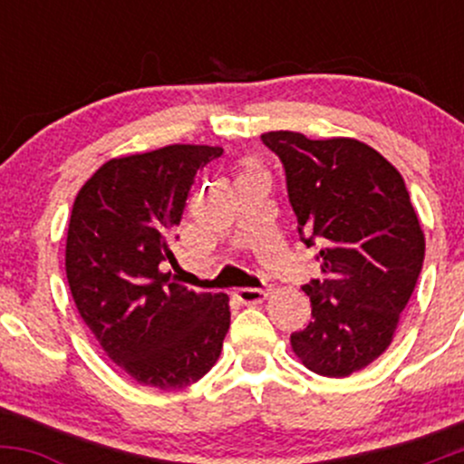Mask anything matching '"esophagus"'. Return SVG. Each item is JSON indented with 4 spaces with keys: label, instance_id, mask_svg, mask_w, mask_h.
<instances>
[{
    "label": "esophagus",
    "instance_id": "obj_1",
    "mask_svg": "<svg viewBox=\"0 0 464 464\" xmlns=\"http://www.w3.org/2000/svg\"><path fill=\"white\" fill-rule=\"evenodd\" d=\"M236 296L246 305H255V303H262L268 296V290H264V287H239V290H236Z\"/></svg>",
    "mask_w": 464,
    "mask_h": 464
}]
</instances>
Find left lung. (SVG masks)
Here are the masks:
<instances>
[{
  "mask_svg": "<svg viewBox=\"0 0 464 464\" xmlns=\"http://www.w3.org/2000/svg\"><path fill=\"white\" fill-rule=\"evenodd\" d=\"M281 159L301 242L318 246L321 279L303 285L312 321L290 335L307 369L347 377L392 343L425 257V237L401 174L349 137L264 132Z\"/></svg>",
  "mask_w": 464,
  "mask_h": 464,
  "instance_id": "1",
  "label": "left lung"
}]
</instances>
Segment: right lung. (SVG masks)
<instances>
[{
    "label": "right lung",
    "mask_w": 464,
    "mask_h": 464,
    "mask_svg": "<svg viewBox=\"0 0 464 464\" xmlns=\"http://www.w3.org/2000/svg\"><path fill=\"white\" fill-rule=\"evenodd\" d=\"M218 146L174 143L106 161L73 200L65 270L84 324L135 382L174 391L220 358L228 296L169 279V242L196 174Z\"/></svg>",
    "instance_id": "1"
}]
</instances>
